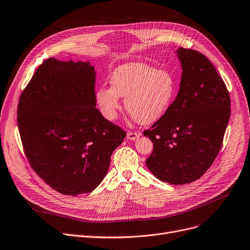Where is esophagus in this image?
Returning <instances> with one entry per match:
<instances>
[{
	"mask_svg": "<svg viewBox=\"0 0 250 250\" xmlns=\"http://www.w3.org/2000/svg\"><path fill=\"white\" fill-rule=\"evenodd\" d=\"M139 137H140V135H139L138 133H136V132H128V133L126 134V139H127V140L135 141V140H137Z\"/></svg>",
	"mask_w": 250,
	"mask_h": 250,
	"instance_id": "34e87169",
	"label": "esophagus"
}]
</instances>
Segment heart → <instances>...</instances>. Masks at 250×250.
<instances>
[{
	"instance_id": "1",
	"label": "heart",
	"mask_w": 250,
	"mask_h": 250,
	"mask_svg": "<svg viewBox=\"0 0 250 250\" xmlns=\"http://www.w3.org/2000/svg\"><path fill=\"white\" fill-rule=\"evenodd\" d=\"M110 84L111 87H99L95 93L102 115L110 122L116 120L121 110L120 97H125V108L139 124L158 121L171 105L176 91L171 75L144 62L117 67L111 74Z\"/></svg>"
}]
</instances>
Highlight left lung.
Wrapping results in <instances>:
<instances>
[{"label":"left lung","mask_w":250,"mask_h":250,"mask_svg":"<svg viewBox=\"0 0 250 250\" xmlns=\"http://www.w3.org/2000/svg\"><path fill=\"white\" fill-rule=\"evenodd\" d=\"M182 74L178 94L168 110L144 136L153 152L150 171L170 185L202 177L221 149L230 118V95L216 68L200 51L177 50Z\"/></svg>","instance_id":"obj_1"}]
</instances>
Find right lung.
<instances>
[{
  "label": "right lung",
  "mask_w": 250,
  "mask_h": 250,
  "mask_svg": "<svg viewBox=\"0 0 250 250\" xmlns=\"http://www.w3.org/2000/svg\"><path fill=\"white\" fill-rule=\"evenodd\" d=\"M95 75L88 61L50 58L19 98L17 123L26 158L47 186L62 194L96 188L126 135L96 108Z\"/></svg>",
  "instance_id": "1"
}]
</instances>
